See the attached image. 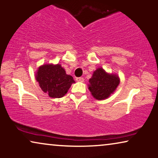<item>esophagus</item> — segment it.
<instances>
[{"instance_id": "esophagus-1", "label": "esophagus", "mask_w": 158, "mask_h": 158, "mask_svg": "<svg viewBox=\"0 0 158 158\" xmlns=\"http://www.w3.org/2000/svg\"><path fill=\"white\" fill-rule=\"evenodd\" d=\"M76 81L79 82H84V79L83 77H77V78H76Z\"/></svg>"}]
</instances>
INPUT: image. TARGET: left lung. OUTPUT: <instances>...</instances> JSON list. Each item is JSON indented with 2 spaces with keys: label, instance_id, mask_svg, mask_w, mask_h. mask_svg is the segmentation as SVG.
I'll use <instances>...</instances> for the list:
<instances>
[{
  "label": "left lung",
  "instance_id": "8db88e82",
  "mask_svg": "<svg viewBox=\"0 0 158 158\" xmlns=\"http://www.w3.org/2000/svg\"><path fill=\"white\" fill-rule=\"evenodd\" d=\"M119 82V78L116 75L109 74L102 68H98L89 79V89L96 99H105L114 93Z\"/></svg>",
  "mask_w": 158,
  "mask_h": 158
}]
</instances>
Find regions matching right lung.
Returning <instances> with one entry per match:
<instances>
[{"label": "right lung", "mask_w": 158, "mask_h": 158, "mask_svg": "<svg viewBox=\"0 0 158 158\" xmlns=\"http://www.w3.org/2000/svg\"><path fill=\"white\" fill-rule=\"evenodd\" d=\"M36 80L42 90L52 98L63 97L74 83L73 77L66 74L60 64H44L40 67Z\"/></svg>", "instance_id": "1"}]
</instances>
